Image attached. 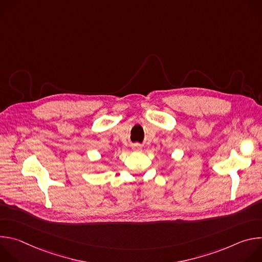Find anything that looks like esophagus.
I'll return each instance as SVG.
<instances>
[{"label":"esophagus","instance_id":"esophagus-1","mask_svg":"<svg viewBox=\"0 0 262 262\" xmlns=\"http://www.w3.org/2000/svg\"><path fill=\"white\" fill-rule=\"evenodd\" d=\"M133 150L134 151H142V146L140 144H135L133 146Z\"/></svg>","mask_w":262,"mask_h":262}]
</instances>
